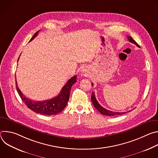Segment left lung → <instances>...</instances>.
<instances>
[{
    "label": "left lung",
    "mask_w": 158,
    "mask_h": 158,
    "mask_svg": "<svg viewBox=\"0 0 158 158\" xmlns=\"http://www.w3.org/2000/svg\"><path fill=\"white\" fill-rule=\"evenodd\" d=\"M127 39L128 40L131 42V43H133L135 45H136V46L138 47V48H140L139 45L138 44V43L135 41L131 36H128L127 35ZM92 86L93 85V84L92 83ZM91 101L93 104V105L94 106V107H96V109L100 112L101 114H103V115H106V116H116V115H121V114H125L126 112H113V111H110V110H109L105 108H104L103 107H102L99 103L97 101L96 99V97H95V94L93 92L92 93V95H91ZM130 111V110H129Z\"/></svg>",
    "instance_id": "left-lung-1"
}]
</instances>
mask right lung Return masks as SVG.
<instances>
[{
    "mask_svg": "<svg viewBox=\"0 0 158 158\" xmlns=\"http://www.w3.org/2000/svg\"><path fill=\"white\" fill-rule=\"evenodd\" d=\"M39 31L35 33V34L33 35V37L31 38L29 42L32 40L37 35ZM76 82V76H74L73 77H71L69 80H68V81L67 82V83L62 88L59 95H57L56 97L49 100H46L43 101H36L28 99L22 93L18 87L15 79V85L17 91L22 101L24 102V104L27 106V107H29L31 110H33L34 112H36V113L46 116L56 115L60 112L65 108L69 99L71 87Z\"/></svg>",
    "mask_w": 158,
    "mask_h": 158,
    "instance_id": "right-lung-1",
    "label": "right lung"
}]
</instances>
